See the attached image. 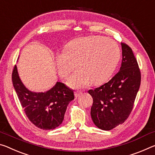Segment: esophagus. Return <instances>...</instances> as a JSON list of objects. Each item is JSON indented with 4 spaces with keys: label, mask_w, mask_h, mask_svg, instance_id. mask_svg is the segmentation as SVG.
Here are the masks:
<instances>
[{
    "label": "esophagus",
    "mask_w": 155,
    "mask_h": 155,
    "mask_svg": "<svg viewBox=\"0 0 155 155\" xmlns=\"http://www.w3.org/2000/svg\"><path fill=\"white\" fill-rule=\"evenodd\" d=\"M81 94H82V92H81V91H75V97H78Z\"/></svg>",
    "instance_id": "esophagus-1"
}]
</instances>
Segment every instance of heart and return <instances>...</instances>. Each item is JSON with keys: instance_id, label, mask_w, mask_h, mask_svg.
Wrapping results in <instances>:
<instances>
[{"instance_id": "b5f03b06", "label": "heart", "mask_w": 155, "mask_h": 155, "mask_svg": "<svg viewBox=\"0 0 155 155\" xmlns=\"http://www.w3.org/2000/svg\"><path fill=\"white\" fill-rule=\"evenodd\" d=\"M121 52L113 40L101 36L84 37L68 43L66 51L58 52L55 62L63 78L78 69L68 79L72 88H84L92 83L99 85L106 82L115 71L120 60Z\"/></svg>"}]
</instances>
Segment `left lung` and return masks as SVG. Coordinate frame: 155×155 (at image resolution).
I'll return each instance as SVG.
<instances>
[{
	"label": "left lung",
	"instance_id": "obj_1",
	"mask_svg": "<svg viewBox=\"0 0 155 155\" xmlns=\"http://www.w3.org/2000/svg\"><path fill=\"white\" fill-rule=\"evenodd\" d=\"M120 70L110 81L88 91L93 103L91 115L97 128L110 130L130 115L141 84V72L131 48L121 42Z\"/></svg>",
	"mask_w": 155,
	"mask_h": 155
}]
</instances>
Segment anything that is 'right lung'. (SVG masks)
<instances>
[{"label":"right lung","instance_id":"obj_1","mask_svg":"<svg viewBox=\"0 0 155 155\" xmlns=\"http://www.w3.org/2000/svg\"><path fill=\"white\" fill-rule=\"evenodd\" d=\"M12 78L20 104L32 124L42 130H53L62 123L67 106L74 99L73 90L57 82L46 92L30 91L20 80L16 65Z\"/></svg>","mask_w":155,"mask_h":155}]
</instances>
